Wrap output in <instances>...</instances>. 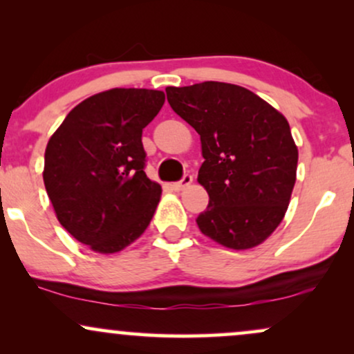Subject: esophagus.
<instances>
[{"instance_id": "obj_1", "label": "esophagus", "mask_w": 354, "mask_h": 354, "mask_svg": "<svg viewBox=\"0 0 354 354\" xmlns=\"http://www.w3.org/2000/svg\"><path fill=\"white\" fill-rule=\"evenodd\" d=\"M191 183H193V176H191V174H185V176H183V180H181V181L173 183L171 188H173L174 191H183V189L188 188V186L191 185Z\"/></svg>"}]
</instances>
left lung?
Masks as SVG:
<instances>
[{
  "label": "left lung",
  "mask_w": 354,
  "mask_h": 354,
  "mask_svg": "<svg viewBox=\"0 0 354 354\" xmlns=\"http://www.w3.org/2000/svg\"><path fill=\"white\" fill-rule=\"evenodd\" d=\"M166 96L201 140L198 183L209 205L198 228L230 250L261 245L283 221L296 183L298 146L288 120L238 84L168 86Z\"/></svg>",
  "instance_id": "left-lung-1"
}]
</instances>
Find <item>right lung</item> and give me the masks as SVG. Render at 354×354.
I'll return each mask as SVG.
<instances>
[{"mask_svg":"<svg viewBox=\"0 0 354 354\" xmlns=\"http://www.w3.org/2000/svg\"><path fill=\"white\" fill-rule=\"evenodd\" d=\"M163 103L158 89H108L73 108L48 141L43 180L56 218L95 253L124 250L151 223L161 186L143 171L141 135Z\"/></svg>","mask_w":354,"mask_h":354,"instance_id":"obj_1","label":"right lung"}]
</instances>
